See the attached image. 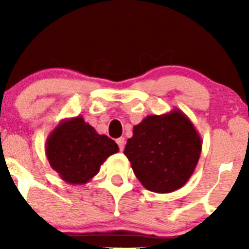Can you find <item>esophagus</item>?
I'll return each mask as SVG.
<instances>
[{
	"instance_id": "esophagus-1",
	"label": "esophagus",
	"mask_w": 249,
	"mask_h": 249,
	"mask_svg": "<svg viewBox=\"0 0 249 249\" xmlns=\"http://www.w3.org/2000/svg\"><path fill=\"white\" fill-rule=\"evenodd\" d=\"M117 144L119 145V148H120V151H124V137H120L117 139Z\"/></svg>"
}]
</instances>
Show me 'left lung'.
Wrapping results in <instances>:
<instances>
[{
    "instance_id": "left-lung-1",
    "label": "left lung",
    "mask_w": 249,
    "mask_h": 249,
    "mask_svg": "<svg viewBox=\"0 0 249 249\" xmlns=\"http://www.w3.org/2000/svg\"><path fill=\"white\" fill-rule=\"evenodd\" d=\"M202 152V138L179 108L147 115L136 124L124 155L146 189L168 194L181 188L193 176Z\"/></svg>"
}]
</instances>
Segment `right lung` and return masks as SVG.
<instances>
[{
  "instance_id": "obj_1",
  "label": "right lung",
  "mask_w": 249,
  "mask_h": 249,
  "mask_svg": "<svg viewBox=\"0 0 249 249\" xmlns=\"http://www.w3.org/2000/svg\"><path fill=\"white\" fill-rule=\"evenodd\" d=\"M118 152L117 142L97 134L81 115L61 120L45 144L51 168L71 185L89 182L108 156Z\"/></svg>"
}]
</instances>
